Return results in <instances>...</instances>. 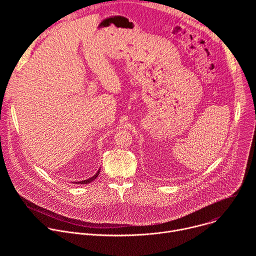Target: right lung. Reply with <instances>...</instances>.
Wrapping results in <instances>:
<instances>
[{
	"label": "right lung",
	"mask_w": 256,
	"mask_h": 256,
	"mask_svg": "<svg viewBox=\"0 0 256 256\" xmlns=\"http://www.w3.org/2000/svg\"><path fill=\"white\" fill-rule=\"evenodd\" d=\"M99 173H100V169L97 171V173L94 175V176H92L91 178H89V179H86V180H83V181H77V182H74V184H90V182H92L94 179H96V177H98V175H99Z\"/></svg>",
	"instance_id": "add662e5"
}]
</instances>
